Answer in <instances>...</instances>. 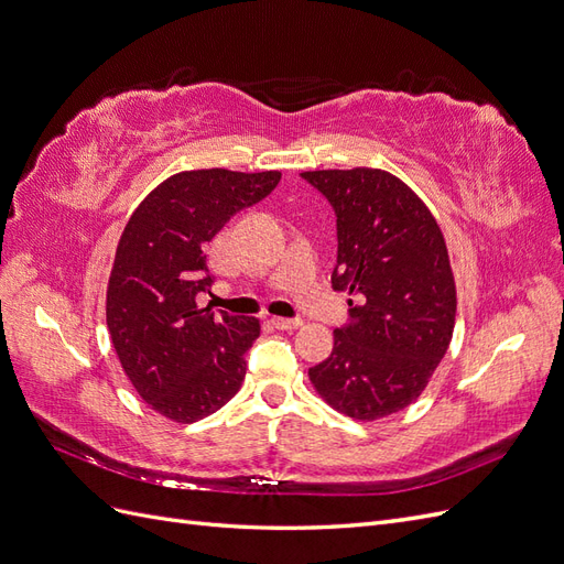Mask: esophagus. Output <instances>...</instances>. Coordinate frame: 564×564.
Returning a JSON list of instances; mask_svg holds the SVG:
<instances>
[{"instance_id":"esophagus-1","label":"esophagus","mask_w":564,"mask_h":564,"mask_svg":"<svg viewBox=\"0 0 564 564\" xmlns=\"http://www.w3.org/2000/svg\"><path fill=\"white\" fill-rule=\"evenodd\" d=\"M272 324H275L278 329H299L303 319H299V317H272Z\"/></svg>"}]
</instances>
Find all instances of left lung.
<instances>
[{"label": "left lung", "mask_w": 564, "mask_h": 564, "mask_svg": "<svg viewBox=\"0 0 564 564\" xmlns=\"http://www.w3.org/2000/svg\"><path fill=\"white\" fill-rule=\"evenodd\" d=\"M301 178L336 214L334 289H348V322L308 369L340 414L373 421L412 404L445 357L456 286L445 237L409 185L381 169H322Z\"/></svg>", "instance_id": "obj_1"}]
</instances>
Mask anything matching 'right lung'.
I'll list each match as a JSON object with an SVG mask.
<instances>
[{"label":"right lung","instance_id":"1","mask_svg":"<svg viewBox=\"0 0 564 564\" xmlns=\"http://www.w3.org/2000/svg\"><path fill=\"white\" fill-rule=\"evenodd\" d=\"M280 172L197 169L166 178L129 218L108 284V329L129 381L166 419L193 423L224 406L245 379L256 317L199 308L212 294L207 245L268 197Z\"/></svg>","mask_w":564,"mask_h":564}]
</instances>
